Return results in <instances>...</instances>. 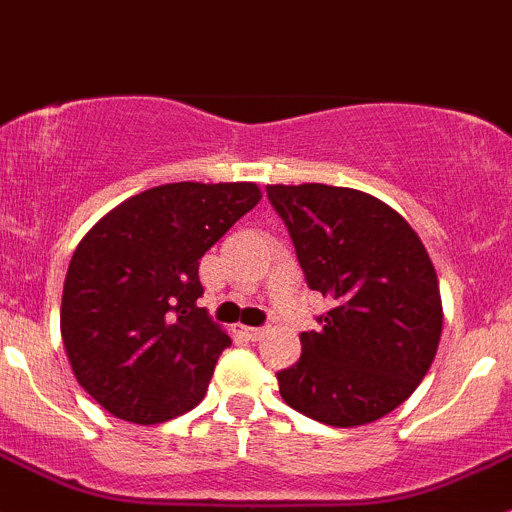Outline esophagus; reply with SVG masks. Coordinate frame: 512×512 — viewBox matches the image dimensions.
<instances>
[{"mask_svg": "<svg viewBox=\"0 0 512 512\" xmlns=\"http://www.w3.org/2000/svg\"><path fill=\"white\" fill-rule=\"evenodd\" d=\"M242 334H245L250 342H257V339H262L267 334V327H242Z\"/></svg>", "mask_w": 512, "mask_h": 512, "instance_id": "obj_1", "label": "esophagus"}]
</instances>
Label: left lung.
I'll use <instances>...</instances> for the list:
<instances>
[{
    "label": "left lung",
    "mask_w": 512,
    "mask_h": 512,
    "mask_svg": "<svg viewBox=\"0 0 512 512\" xmlns=\"http://www.w3.org/2000/svg\"><path fill=\"white\" fill-rule=\"evenodd\" d=\"M309 289L334 302L302 356L277 371L282 399L329 426H364L404 404L426 376L443 314L436 270L396 210L352 188L267 185Z\"/></svg>",
    "instance_id": "obj_1"
}]
</instances>
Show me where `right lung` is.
Segmentation results:
<instances>
[{"mask_svg":"<svg viewBox=\"0 0 512 512\" xmlns=\"http://www.w3.org/2000/svg\"><path fill=\"white\" fill-rule=\"evenodd\" d=\"M255 183H168L91 227L71 257L61 337L76 381L116 418L195 409L230 337L198 307L200 257L260 203Z\"/></svg>","mask_w":512,"mask_h":512,"instance_id":"obj_1","label":"right lung"}]
</instances>
